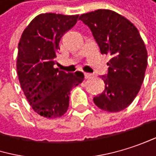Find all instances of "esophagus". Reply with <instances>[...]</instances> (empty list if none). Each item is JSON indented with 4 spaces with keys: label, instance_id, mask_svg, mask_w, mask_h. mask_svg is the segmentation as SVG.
I'll use <instances>...</instances> for the list:
<instances>
[{
    "label": "esophagus",
    "instance_id": "1",
    "mask_svg": "<svg viewBox=\"0 0 156 156\" xmlns=\"http://www.w3.org/2000/svg\"><path fill=\"white\" fill-rule=\"evenodd\" d=\"M84 76H85V79H86V80L91 79V77L93 76V75H92V74H90V73H85V74H84Z\"/></svg>",
    "mask_w": 156,
    "mask_h": 156
}]
</instances>
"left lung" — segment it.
Wrapping results in <instances>:
<instances>
[{
	"mask_svg": "<svg viewBox=\"0 0 156 156\" xmlns=\"http://www.w3.org/2000/svg\"><path fill=\"white\" fill-rule=\"evenodd\" d=\"M90 29L101 54L111 55L108 72L102 76L104 91L94 97L101 110L117 112L137 96L147 66V51L137 28L111 10H97L80 16Z\"/></svg>",
	"mask_w": 156,
	"mask_h": 156,
	"instance_id": "1",
	"label": "left lung"
}]
</instances>
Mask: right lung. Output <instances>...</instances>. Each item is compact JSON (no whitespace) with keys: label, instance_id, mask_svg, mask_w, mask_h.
<instances>
[{"label":"right lung","instance_id":"obj_1","mask_svg":"<svg viewBox=\"0 0 156 156\" xmlns=\"http://www.w3.org/2000/svg\"><path fill=\"white\" fill-rule=\"evenodd\" d=\"M79 15L42 13L25 28L18 44L17 73L23 91L33 110L45 118L64 115L70 90L84 80L80 71L66 73L55 68L61 37Z\"/></svg>","mask_w":156,"mask_h":156}]
</instances>
